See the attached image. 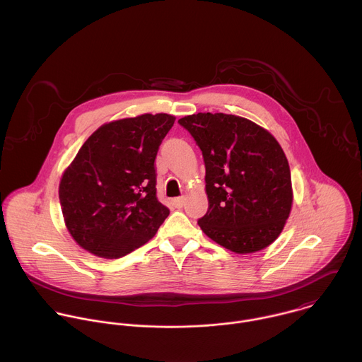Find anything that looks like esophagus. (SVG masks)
<instances>
[{
	"label": "esophagus",
	"mask_w": 362,
	"mask_h": 362,
	"mask_svg": "<svg viewBox=\"0 0 362 362\" xmlns=\"http://www.w3.org/2000/svg\"><path fill=\"white\" fill-rule=\"evenodd\" d=\"M184 202H185V198H184V197L173 199V205H174V207H177V209H181V207L184 206Z\"/></svg>",
	"instance_id": "esophagus-1"
}]
</instances>
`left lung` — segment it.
Returning a JSON list of instances; mask_svg holds the SVG:
<instances>
[{
  "label": "left lung",
  "instance_id": "obj_1",
  "mask_svg": "<svg viewBox=\"0 0 362 362\" xmlns=\"http://www.w3.org/2000/svg\"><path fill=\"white\" fill-rule=\"evenodd\" d=\"M178 122L201 148L207 213L198 224L235 254H252L280 235L293 206L291 173L276 138L233 114L198 112Z\"/></svg>",
  "mask_w": 362,
  "mask_h": 362
}]
</instances>
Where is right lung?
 Returning <instances> with one entry per match:
<instances>
[{"instance_id": "obj_1", "label": "right lung", "mask_w": 362, "mask_h": 362, "mask_svg": "<svg viewBox=\"0 0 362 362\" xmlns=\"http://www.w3.org/2000/svg\"><path fill=\"white\" fill-rule=\"evenodd\" d=\"M175 121L142 114L98 128L65 168L58 188L65 226L88 252L118 259L155 237L170 210L156 197L155 160Z\"/></svg>"}]
</instances>
